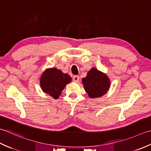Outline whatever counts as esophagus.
Instances as JSON below:
<instances>
[{
  "instance_id": "obj_1",
  "label": "esophagus",
  "mask_w": 151,
  "mask_h": 151,
  "mask_svg": "<svg viewBox=\"0 0 151 151\" xmlns=\"http://www.w3.org/2000/svg\"><path fill=\"white\" fill-rule=\"evenodd\" d=\"M73 81H74V82L78 83V82L79 81V76H74L73 77Z\"/></svg>"
}]
</instances>
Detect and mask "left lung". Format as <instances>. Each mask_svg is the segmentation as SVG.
<instances>
[{
  "mask_svg": "<svg viewBox=\"0 0 151 151\" xmlns=\"http://www.w3.org/2000/svg\"><path fill=\"white\" fill-rule=\"evenodd\" d=\"M84 89L91 98H100L106 94L111 85L110 79L106 73L92 68L87 76L82 79Z\"/></svg>",
  "mask_w": 151,
  "mask_h": 151,
  "instance_id": "obj_1",
  "label": "left lung"
}]
</instances>
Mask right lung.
I'll return each mask as SVG.
<instances>
[{
  "label": "right lung",
  "mask_w": 151,
  "mask_h": 151,
  "mask_svg": "<svg viewBox=\"0 0 151 151\" xmlns=\"http://www.w3.org/2000/svg\"><path fill=\"white\" fill-rule=\"evenodd\" d=\"M68 74L63 73L56 68L45 69L40 79V85L44 93L57 99L66 85L71 82Z\"/></svg>",
  "instance_id": "obj_1"
}]
</instances>
